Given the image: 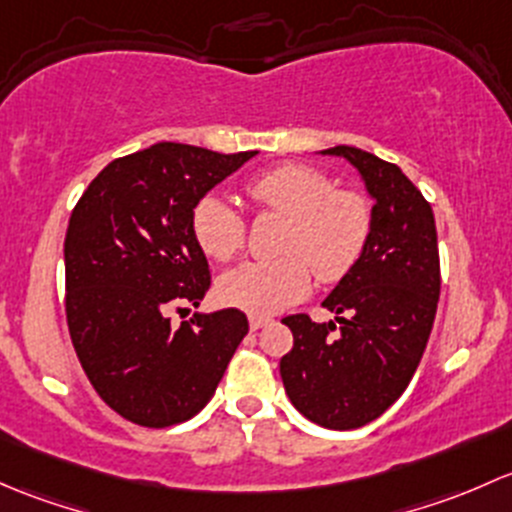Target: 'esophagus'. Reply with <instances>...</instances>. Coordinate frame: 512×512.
<instances>
[{"instance_id": "34e87169", "label": "esophagus", "mask_w": 512, "mask_h": 512, "mask_svg": "<svg viewBox=\"0 0 512 512\" xmlns=\"http://www.w3.org/2000/svg\"><path fill=\"white\" fill-rule=\"evenodd\" d=\"M268 323H271V318H266V315H251L249 318L251 330H261L263 325H268Z\"/></svg>"}]
</instances>
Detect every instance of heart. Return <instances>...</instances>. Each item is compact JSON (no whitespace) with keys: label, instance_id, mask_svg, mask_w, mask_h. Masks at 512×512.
Returning <instances> with one entry per match:
<instances>
[{"label":"heart","instance_id":"obj_1","mask_svg":"<svg viewBox=\"0 0 512 512\" xmlns=\"http://www.w3.org/2000/svg\"><path fill=\"white\" fill-rule=\"evenodd\" d=\"M246 194L273 214L288 219L281 258L251 261L219 281V295L231 308L251 315H276L298 303L320 281L335 283L357 266L370 244L372 202L360 189L335 187L318 167L286 162L246 184ZM192 234L199 249L226 263L246 244V221L221 197H202L192 209Z\"/></svg>","mask_w":512,"mask_h":512}]
</instances>
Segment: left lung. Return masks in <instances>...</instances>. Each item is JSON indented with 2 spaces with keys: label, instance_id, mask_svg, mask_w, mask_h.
<instances>
[{
  "label": "left lung",
  "instance_id": "8db88e82",
  "mask_svg": "<svg viewBox=\"0 0 512 512\" xmlns=\"http://www.w3.org/2000/svg\"><path fill=\"white\" fill-rule=\"evenodd\" d=\"M374 199L370 244L325 298L335 323L298 313L283 318L293 350L281 379L305 419L325 429H360L402 397L429 342L441 293L439 241L431 204L392 162L337 145Z\"/></svg>",
  "mask_w": 512,
  "mask_h": 512
}]
</instances>
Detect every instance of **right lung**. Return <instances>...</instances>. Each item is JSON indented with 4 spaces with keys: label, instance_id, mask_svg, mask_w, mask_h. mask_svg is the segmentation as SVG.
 <instances>
[{
    "label": "right lung",
    "instance_id": "1",
    "mask_svg": "<svg viewBox=\"0 0 512 512\" xmlns=\"http://www.w3.org/2000/svg\"><path fill=\"white\" fill-rule=\"evenodd\" d=\"M254 155L157 142L110 162L73 207L63 241L68 333L98 397L133 424L165 429L202 412L249 333L236 308L179 328L170 310L199 305L212 286L194 204Z\"/></svg>",
    "mask_w": 512,
    "mask_h": 512
}]
</instances>
